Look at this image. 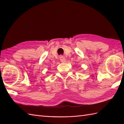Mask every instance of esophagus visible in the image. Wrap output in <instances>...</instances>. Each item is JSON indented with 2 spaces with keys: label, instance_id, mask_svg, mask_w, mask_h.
I'll list each match as a JSON object with an SVG mask.
<instances>
[{
  "label": "esophagus",
  "instance_id": "esophagus-1",
  "mask_svg": "<svg viewBox=\"0 0 124 124\" xmlns=\"http://www.w3.org/2000/svg\"><path fill=\"white\" fill-rule=\"evenodd\" d=\"M60 61H61V62L64 63L65 61H66V59H65V58L64 56H60Z\"/></svg>",
  "mask_w": 124,
  "mask_h": 124
}]
</instances>
